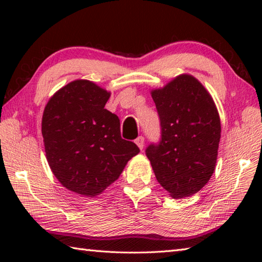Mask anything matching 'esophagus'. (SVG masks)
<instances>
[{"instance_id": "obj_1", "label": "esophagus", "mask_w": 262, "mask_h": 262, "mask_svg": "<svg viewBox=\"0 0 262 262\" xmlns=\"http://www.w3.org/2000/svg\"><path fill=\"white\" fill-rule=\"evenodd\" d=\"M135 143L137 144V147H139L142 150V149H143V147H144V137L143 136H139L135 140Z\"/></svg>"}]
</instances>
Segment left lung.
Wrapping results in <instances>:
<instances>
[{"mask_svg":"<svg viewBox=\"0 0 262 262\" xmlns=\"http://www.w3.org/2000/svg\"><path fill=\"white\" fill-rule=\"evenodd\" d=\"M161 139L145 155L155 176L173 199L193 195L214 173L221 121L214 100L190 75H180L151 92Z\"/></svg>","mask_w":262,"mask_h":262,"instance_id":"obj_1","label":"left lung"}]
</instances>
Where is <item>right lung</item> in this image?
I'll return each mask as SVG.
<instances>
[{
  "label": "right lung",
  "instance_id": "obj_1",
  "mask_svg": "<svg viewBox=\"0 0 262 262\" xmlns=\"http://www.w3.org/2000/svg\"><path fill=\"white\" fill-rule=\"evenodd\" d=\"M110 94L77 79L48 101L41 133L47 162L66 188L88 198L114 183L127 162L140 152L121 137L118 115L105 108Z\"/></svg>",
  "mask_w": 262,
  "mask_h": 262
}]
</instances>
